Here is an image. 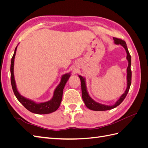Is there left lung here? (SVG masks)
<instances>
[{
	"label": "left lung",
	"instance_id": "left-lung-1",
	"mask_svg": "<svg viewBox=\"0 0 148 148\" xmlns=\"http://www.w3.org/2000/svg\"><path fill=\"white\" fill-rule=\"evenodd\" d=\"M114 40V42L116 44H120L122 45L125 49V51L127 52V59L128 61V66L127 67V88L126 91L120 97V99L116 102L114 106H106L103 105L99 103H97L95 102L92 99H91V97L89 96L86 86V83H85V79L82 77V76H79V77L81 80V86H82V98L84 102L85 105L88 107V109H91L92 110H96V111H103V110H107L112 109L117 106H119L122 101L125 99V98L126 97L128 92L130 88V85L132 83V70H131V56L130 54L129 51L128 50V48L127 46V44L125 41L122 40V39H119L117 38H113Z\"/></svg>",
	"mask_w": 148,
	"mask_h": 148
}]
</instances>
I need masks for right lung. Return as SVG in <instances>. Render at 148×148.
<instances>
[{
	"mask_svg": "<svg viewBox=\"0 0 148 148\" xmlns=\"http://www.w3.org/2000/svg\"><path fill=\"white\" fill-rule=\"evenodd\" d=\"M16 48L17 47H16L15 49V52L14 53H13V56L11 60L10 78L13 91L16 97L17 98V99L19 101L20 103H21L22 105L26 109L34 114H47L52 113L53 112H55L60 106L62 99L64 88L66 82L68 81L69 77H70V75L69 73H67L62 76L61 82L55 89L54 92H53V97L50 101L42 103H36L33 101L26 99V98L21 96L20 93L18 92L17 89L16 88L14 75H13V65H14V59L16 51Z\"/></svg>",
	"mask_w": 148,
	"mask_h": 148,
	"instance_id": "obj_1",
	"label": "right lung"
}]
</instances>
